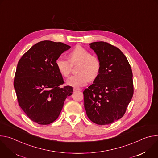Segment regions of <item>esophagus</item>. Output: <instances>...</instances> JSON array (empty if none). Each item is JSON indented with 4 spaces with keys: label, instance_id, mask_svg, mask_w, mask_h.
Listing matches in <instances>:
<instances>
[{
    "label": "esophagus",
    "instance_id": "34e87169",
    "mask_svg": "<svg viewBox=\"0 0 158 158\" xmlns=\"http://www.w3.org/2000/svg\"><path fill=\"white\" fill-rule=\"evenodd\" d=\"M73 90H74V91H82L81 89L77 88V87H74V88L73 89Z\"/></svg>",
    "mask_w": 158,
    "mask_h": 158
}]
</instances>
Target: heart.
<instances>
[{"mask_svg":"<svg viewBox=\"0 0 158 158\" xmlns=\"http://www.w3.org/2000/svg\"><path fill=\"white\" fill-rule=\"evenodd\" d=\"M69 60L72 64L79 62L77 74L69 77L66 83L72 87H79L87 84L90 80L95 79L101 69V63L98 57L91 56V52L77 45L69 54ZM55 64L60 74L67 77L71 71V64L62 57L56 59Z\"/></svg>","mask_w":158,"mask_h":158,"instance_id":"b5f03b06","label":"heart"}]
</instances>
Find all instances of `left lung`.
<instances>
[{
  "label": "left lung",
  "mask_w": 158,
  "mask_h": 158,
  "mask_svg": "<svg viewBox=\"0 0 158 158\" xmlns=\"http://www.w3.org/2000/svg\"><path fill=\"white\" fill-rule=\"evenodd\" d=\"M101 63L93 84L83 92L84 108L89 119L106 125L121 119L132 98V73L121 51L104 42L89 44Z\"/></svg>",
  "instance_id": "left-lung-1"
}]
</instances>
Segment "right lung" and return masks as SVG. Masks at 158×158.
Instances as JSON below:
<instances>
[{
  "label": "right lung",
  "instance_id": "obj_1",
  "mask_svg": "<svg viewBox=\"0 0 158 158\" xmlns=\"http://www.w3.org/2000/svg\"><path fill=\"white\" fill-rule=\"evenodd\" d=\"M71 46L50 40L39 42L19 60L14 87L19 104L26 115L39 124L53 123L59 117L66 98L71 96V86L64 83L56 60Z\"/></svg>",
  "mask_w": 158,
  "mask_h": 158
}]
</instances>
